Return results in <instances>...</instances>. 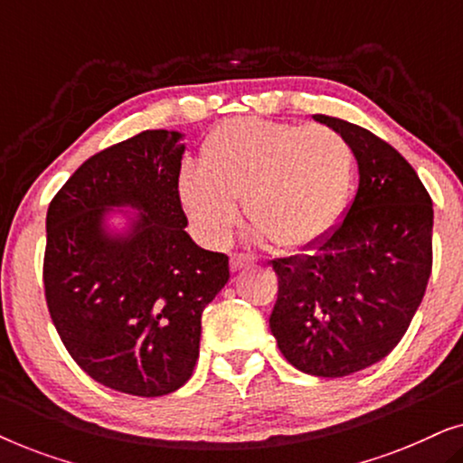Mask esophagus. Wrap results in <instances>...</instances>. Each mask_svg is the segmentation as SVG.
<instances>
[{
	"instance_id": "1",
	"label": "esophagus",
	"mask_w": 463,
	"mask_h": 463,
	"mask_svg": "<svg viewBox=\"0 0 463 463\" xmlns=\"http://www.w3.org/2000/svg\"><path fill=\"white\" fill-rule=\"evenodd\" d=\"M252 261H255V257L252 255H246V252H233L230 265L233 271H238V269H244L246 265H250Z\"/></svg>"
}]
</instances>
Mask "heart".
Listing matches in <instances>:
<instances>
[{
    "label": "heart",
    "instance_id": "b5f03b06",
    "mask_svg": "<svg viewBox=\"0 0 463 463\" xmlns=\"http://www.w3.org/2000/svg\"><path fill=\"white\" fill-rule=\"evenodd\" d=\"M354 149L328 126L232 118L208 132L200 164L185 162L179 198L208 242L238 223L236 202L278 249L316 242L335 225L354 183Z\"/></svg>",
    "mask_w": 463,
    "mask_h": 463
}]
</instances>
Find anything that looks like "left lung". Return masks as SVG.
Wrapping results in <instances>:
<instances>
[{
	"label": "left lung",
	"instance_id": "1",
	"mask_svg": "<svg viewBox=\"0 0 463 463\" xmlns=\"http://www.w3.org/2000/svg\"><path fill=\"white\" fill-rule=\"evenodd\" d=\"M352 145L360 183L345 219L307 255L274 259L269 316L282 356L316 377L379 363L413 320L432 274V198L413 166L363 126L314 116Z\"/></svg>",
	"mask_w": 463,
	"mask_h": 463
}]
</instances>
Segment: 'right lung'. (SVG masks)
<instances>
[{
  "label": "right lung",
  "mask_w": 463,
  "mask_h": 463,
  "mask_svg": "<svg viewBox=\"0 0 463 463\" xmlns=\"http://www.w3.org/2000/svg\"><path fill=\"white\" fill-rule=\"evenodd\" d=\"M179 132L145 130L81 164L48 206L43 293L56 333L94 382L154 398L179 390L200 354L202 312L230 280V259L185 232ZM139 213L107 237L109 205Z\"/></svg>",
  "instance_id": "obj_1"
}]
</instances>
